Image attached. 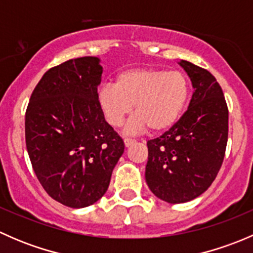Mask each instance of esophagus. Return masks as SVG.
Segmentation results:
<instances>
[{
  "mask_svg": "<svg viewBox=\"0 0 253 253\" xmlns=\"http://www.w3.org/2000/svg\"><path fill=\"white\" fill-rule=\"evenodd\" d=\"M125 145H126L127 148L128 147H131V145H133L134 143H136V141H134V139H132V138H125Z\"/></svg>",
  "mask_w": 253,
  "mask_h": 253,
  "instance_id": "obj_1",
  "label": "esophagus"
}]
</instances>
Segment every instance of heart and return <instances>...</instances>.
<instances>
[{
    "instance_id": "obj_1",
    "label": "heart",
    "mask_w": 253,
    "mask_h": 253,
    "mask_svg": "<svg viewBox=\"0 0 253 253\" xmlns=\"http://www.w3.org/2000/svg\"><path fill=\"white\" fill-rule=\"evenodd\" d=\"M190 99V83L183 73L152 67L122 71L114 84H104L98 91V104L112 127L127 125L128 133H138L148 126L155 132L171 128L180 120Z\"/></svg>"
}]
</instances>
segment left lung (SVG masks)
I'll return each mask as SVG.
<instances>
[{"label":"left lung","mask_w":253,"mask_h":253,"mask_svg":"<svg viewBox=\"0 0 253 253\" xmlns=\"http://www.w3.org/2000/svg\"><path fill=\"white\" fill-rule=\"evenodd\" d=\"M178 65L195 91L174 126L147 142L145 167L148 187L171 205L195 200L208 190L223 164L229 131L228 106L215 77L188 61Z\"/></svg>","instance_id":"left-lung-1"}]
</instances>
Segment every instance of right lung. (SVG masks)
Segmentation results:
<instances>
[{"mask_svg":"<svg viewBox=\"0 0 253 253\" xmlns=\"http://www.w3.org/2000/svg\"><path fill=\"white\" fill-rule=\"evenodd\" d=\"M101 73L100 60L93 56L50 68L25 112V143L35 175L50 197L71 208L88 207L105 195L125 150L99 108Z\"/></svg>","mask_w":253,"mask_h":253,"instance_id":"right-lung-1","label":"right lung"}]
</instances>
